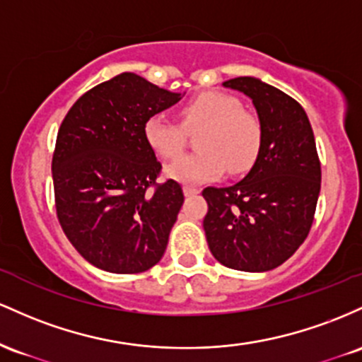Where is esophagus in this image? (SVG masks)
<instances>
[{"mask_svg":"<svg viewBox=\"0 0 362 362\" xmlns=\"http://www.w3.org/2000/svg\"><path fill=\"white\" fill-rule=\"evenodd\" d=\"M182 192H185L186 197H194V194L200 193V189L192 188V186H185V188H182Z\"/></svg>","mask_w":362,"mask_h":362,"instance_id":"obj_1","label":"esophagus"}]
</instances>
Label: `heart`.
I'll use <instances>...</instances> for the list:
<instances>
[{"label": "heart", "instance_id": "1", "mask_svg": "<svg viewBox=\"0 0 362 362\" xmlns=\"http://www.w3.org/2000/svg\"><path fill=\"white\" fill-rule=\"evenodd\" d=\"M182 127L202 128L198 152L170 164L165 173L173 180L197 185L229 174H241L253 165L262 144L257 116L241 109V103L221 92H205L181 107ZM148 147L165 160L177 159L185 150V129L165 116L148 117L144 127Z\"/></svg>", "mask_w": 362, "mask_h": 362}]
</instances>
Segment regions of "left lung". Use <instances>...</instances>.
<instances>
[{
    "label": "left lung",
    "mask_w": 362,
    "mask_h": 362,
    "mask_svg": "<svg viewBox=\"0 0 362 362\" xmlns=\"http://www.w3.org/2000/svg\"><path fill=\"white\" fill-rule=\"evenodd\" d=\"M243 92L257 109L262 144L250 173L203 198L206 243L222 265L241 272L277 269L303 245L315 217L322 168L315 135L298 100L255 76L222 83Z\"/></svg>",
    "instance_id": "left-lung-1"
}]
</instances>
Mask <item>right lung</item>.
<instances>
[{
    "label": "right lung",
    "mask_w": 362,
    "mask_h": 362,
    "mask_svg": "<svg viewBox=\"0 0 362 362\" xmlns=\"http://www.w3.org/2000/svg\"><path fill=\"white\" fill-rule=\"evenodd\" d=\"M182 95L121 73L83 93L61 123L52 156L56 212L97 269L138 274L164 255L185 194L174 180L156 182L162 165L144 127Z\"/></svg>",
    "instance_id": "1"
}]
</instances>
